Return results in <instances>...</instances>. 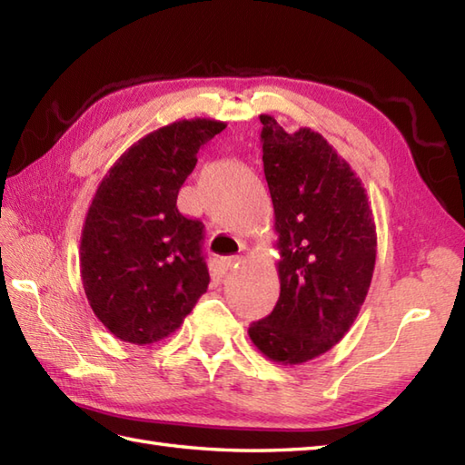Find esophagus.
I'll return each mask as SVG.
<instances>
[{"label":"esophagus","mask_w":465,"mask_h":465,"mask_svg":"<svg viewBox=\"0 0 465 465\" xmlns=\"http://www.w3.org/2000/svg\"><path fill=\"white\" fill-rule=\"evenodd\" d=\"M242 262H243V255H232V258H225L223 260V268L225 270H233V268H238Z\"/></svg>","instance_id":"34e87169"}]
</instances>
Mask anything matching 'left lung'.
<instances>
[{"mask_svg":"<svg viewBox=\"0 0 465 465\" xmlns=\"http://www.w3.org/2000/svg\"><path fill=\"white\" fill-rule=\"evenodd\" d=\"M260 122L280 300L252 325L250 340L268 360L300 365L330 351L358 318L378 233L361 180L322 134H288L265 114Z\"/></svg>","mask_w":465,"mask_h":465,"instance_id":"left-lung-1","label":"left lung"}]
</instances>
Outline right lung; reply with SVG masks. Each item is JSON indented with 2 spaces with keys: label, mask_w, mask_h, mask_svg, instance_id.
Instances as JSON below:
<instances>
[{
  "label": "right lung",
  "mask_w": 465,
  "mask_h": 465,
  "mask_svg": "<svg viewBox=\"0 0 465 465\" xmlns=\"http://www.w3.org/2000/svg\"><path fill=\"white\" fill-rule=\"evenodd\" d=\"M225 122L180 120L117 157L85 213L80 272L94 313L117 340L152 345L183 323L207 292L203 223L177 210L197 152Z\"/></svg>",
  "instance_id": "obj_1"
}]
</instances>
